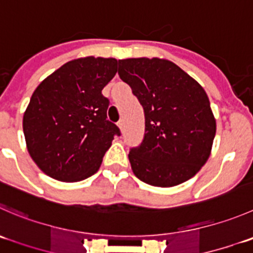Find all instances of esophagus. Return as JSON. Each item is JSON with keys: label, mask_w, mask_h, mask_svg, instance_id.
I'll return each instance as SVG.
<instances>
[{"label": "esophagus", "mask_w": 253, "mask_h": 253, "mask_svg": "<svg viewBox=\"0 0 253 253\" xmlns=\"http://www.w3.org/2000/svg\"><path fill=\"white\" fill-rule=\"evenodd\" d=\"M117 126H119V128L122 131V129H124V120H120V121L117 122Z\"/></svg>", "instance_id": "1"}]
</instances>
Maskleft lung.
I'll return each instance as SVG.
<instances>
[{
	"mask_svg": "<svg viewBox=\"0 0 253 253\" xmlns=\"http://www.w3.org/2000/svg\"><path fill=\"white\" fill-rule=\"evenodd\" d=\"M119 75L144 110V138L128 153L134 175L169 188L194 176L207 163L216 120L202 85L173 61L119 60Z\"/></svg>",
	"mask_w": 253,
	"mask_h": 253,
	"instance_id": "8db88e82",
	"label": "left lung"
}]
</instances>
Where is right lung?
<instances>
[{
	"label": "right lung",
	"instance_id": "right-lung-1",
	"mask_svg": "<svg viewBox=\"0 0 253 253\" xmlns=\"http://www.w3.org/2000/svg\"><path fill=\"white\" fill-rule=\"evenodd\" d=\"M117 73L115 58L74 59L43 80L23 115L27 149L43 173L80 181L99 170L119 127L101 91Z\"/></svg>",
	"mask_w": 253,
	"mask_h": 253
}]
</instances>
